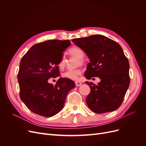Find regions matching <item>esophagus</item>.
<instances>
[{
  "mask_svg": "<svg viewBox=\"0 0 146 146\" xmlns=\"http://www.w3.org/2000/svg\"><path fill=\"white\" fill-rule=\"evenodd\" d=\"M75 83H76V86H80L82 85V83L80 82H78V81L75 82Z\"/></svg>",
  "mask_w": 146,
  "mask_h": 146,
  "instance_id": "obj_1",
  "label": "esophagus"
}]
</instances>
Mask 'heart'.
<instances>
[{
	"label": "heart",
	"instance_id": "b5f03b06",
	"mask_svg": "<svg viewBox=\"0 0 146 146\" xmlns=\"http://www.w3.org/2000/svg\"><path fill=\"white\" fill-rule=\"evenodd\" d=\"M69 53L74 56L78 58V62L77 63L80 64H82L84 61L83 57L85 55V53H84L83 50L81 48L77 46H74L70 47L69 50ZM65 65V59L64 56H61L60 61L58 63V66L60 69H62L64 68ZM82 74V71L80 69H76L73 70H68L67 71H66L62 74V76L63 78L69 79V80H77L78 76Z\"/></svg>",
	"mask_w": 146,
	"mask_h": 146
}]
</instances>
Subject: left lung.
Wrapping results in <instances>:
<instances>
[{
	"label": "left lung",
	"mask_w": 146,
	"mask_h": 146,
	"mask_svg": "<svg viewBox=\"0 0 146 146\" xmlns=\"http://www.w3.org/2000/svg\"><path fill=\"white\" fill-rule=\"evenodd\" d=\"M85 52L90 63L85 77H99L98 85L86 82L91 88L86 99L91 110L102 114L120 107L130 85L129 62L117 42L102 35H95L72 39Z\"/></svg>",
	"instance_id": "8db88e82"
}]
</instances>
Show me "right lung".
Wrapping results in <instances>:
<instances>
[{
    "mask_svg": "<svg viewBox=\"0 0 146 146\" xmlns=\"http://www.w3.org/2000/svg\"><path fill=\"white\" fill-rule=\"evenodd\" d=\"M70 45L69 40L46 41L33 45L22 58L17 74L19 96L33 113L44 117L55 115L76 86L72 80L61 77L55 85L48 83L60 76L58 63Z\"/></svg>",
    "mask_w": 146,
    "mask_h": 146,
    "instance_id": "obj_1",
    "label": "right lung"
}]
</instances>
